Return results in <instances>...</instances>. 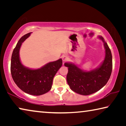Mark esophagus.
<instances>
[{"label": "esophagus", "instance_id": "34e87169", "mask_svg": "<svg viewBox=\"0 0 126 126\" xmlns=\"http://www.w3.org/2000/svg\"><path fill=\"white\" fill-rule=\"evenodd\" d=\"M69 60V58L67 56V55H63L62 57V61L64 62H67Z\"/></svg>", "mask_w": 126, "mask_h": 126}]
</instances>
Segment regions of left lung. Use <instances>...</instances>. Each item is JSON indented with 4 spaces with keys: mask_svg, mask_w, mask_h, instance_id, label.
<instances>
[{
    "mask_svg": "<svg viewBox=\"0 0 126 126\" xmlns=\"http://www.w3.org/2000/svg\"><path fill=\"white\" fill-rule=\"evenodd\" d=\"M98 38L104 43L106 55L103 63L98 68L86 72L71 63H65L68 68L67 80L72 91L79 94L87 95L96 92L105 86L112 71L111 51L103 38Z\"/></svg>",
    "mask_w": 126,
    "mask_h": 126,
    "instance_id": "8db88e82",
    "label": "left lung"
}]
</instances>
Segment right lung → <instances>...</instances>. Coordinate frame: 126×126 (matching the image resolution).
Masks as SVG:
<instances>
[{"instance_id": "obj_1", "label": "right lung", "mask_w": 126, "mask_h": 126, "mask_svg": "<svg viewBox=\"0 0 126 126\" xmlns=\"http://www.w3.org/2000/svg\"><path fill=\"white\" fill-rule=\"evenodd\" d=\"M31 34L23 35L17 43L12 53L10 71L15 83L21 90L29 94L40 95L50 90L53 78L62 65V60L59 59L49 62L37 69L24 67L20 60L19 50L22 43Z\"/></svg>"}]
</instances>
